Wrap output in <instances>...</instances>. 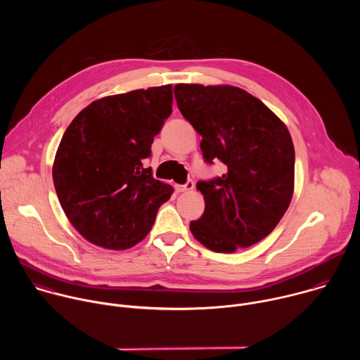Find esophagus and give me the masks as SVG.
Here are the masks:
<instances>
[{"label": "esophagus", "instance_id": "obj_1", "mask_svg": "<svg viewBox=\"0 0 360 360\" xmlns=\"http://www.w3.org/2000/svg\"><path fill=\"white\" fill-rule=\"evenodd\" d=\"M195 188V184L192 179H188L184 185H175V189L178 192H186V191H192Z\"/></svg>", "mask_w": 360, "mask_h": 360}]
</instances>
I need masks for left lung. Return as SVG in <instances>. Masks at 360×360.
<instances>
[{"label": "left lung", "mask_w": 360, "mask_h": 360, "mask_svg": "<svg viewBox=\"0 0 360 360\" xmlns=\"http://www.w3.org/2000/svg\"><path fill=\"white\" fill-rule=\"evenodd\" d=\"M184 118L202 136L203 161L224 175L199 181L205 211L189 228L215 252H233L268 236L285 215L295 176V149L285 124L258 98L229 86L178 84Z\"/></svg>", "instance_id": "obj_1"}]
</instances>
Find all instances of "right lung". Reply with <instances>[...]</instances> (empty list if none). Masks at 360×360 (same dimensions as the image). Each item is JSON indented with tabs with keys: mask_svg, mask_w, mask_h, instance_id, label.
Instances as JSON below:
<instances>
[{
	"mask_svg": "<svg viewBox=\"0 0 360 360\" xmlns=\"http://www.w3.org/2000/svg\"><path fill=\"white\" fill-rule=\"evenodd\" d=\"M172 112V85L135 89L94 101L60 142L53 179L61 207L91 243L128 249L155 222L174 188L143 161Z\"/></svg>",
	"mask_w": 360,
	"mask_h": 360,
	"instance_id": "add662e5",
	"label": "right lung"
}]
</instances>
